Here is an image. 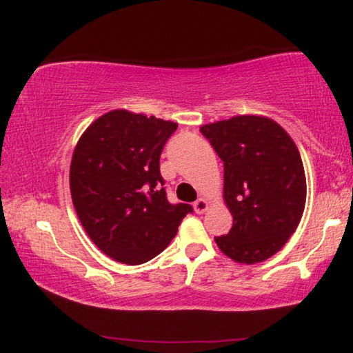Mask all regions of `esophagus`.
Masks as SVG:
<instances>
[{"mask_svg": "<svg viewBox=\"0 0 353 353\" xmlns=\"http://www.w3.org/2000/svg\"><path fill=\"white\" fill-rule=\"evenodd\" d=\"M193 207L197 214H202L208 210V202L205 201V199H197V201L193 203Z\"/></svg>", "mask_w": 353, "mask_h": 353, "instance_id": "esophagus-1", "label": "esophagus"}]
</instances>
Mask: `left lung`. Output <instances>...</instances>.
Masks as SVG:
<instances>
[{
	"label": "left lung",
	"mask_w": 353,
	"mask_h": 353,
	"mask_svg": "<svg viewBox=\"0 0 353 353\" xmlns=\"http://www.w3.org/2000/svg\"><path fill=\"white\" fill-rule=\"evenodd\" d=\"M201 132L223 162V201L233 216L232 230L214 238L217 247L241 264L272 258L304 213L305 174L296 145L261 115L203 125Z\"/></svg>",
	"instance_id": "left-lung-1"
}]
</instances>
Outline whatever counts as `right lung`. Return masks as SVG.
Returning <instances> with one entry per match:
<instances>
[{"label": "right lung", "mask_w": 353, "mask_h": 353, "mask_svg": "<svg viewBox=\"0 0 353 353\" xmlns=\"http://www.w3.org/2000/svg\"><path fill=\"white\" fill-rule=\"evenodd\" d=\"M174 121L126 110L101 115L83 132L70 162L77 216L101 252L139 265L168 247L193 207L170 203L160 154Z\"/></svg>", "instance_id": "1"}]
</instances>
